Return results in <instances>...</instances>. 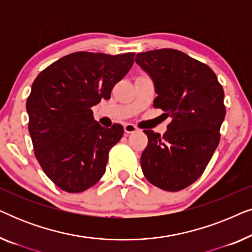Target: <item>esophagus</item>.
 Returning a JSON list of instances; mask_svg holds the SVG:
<instances>
[{
  "label": "esophagus",
  "instance_id": "1",
  "mask_svg": "<svg viewBox=\"0 0 252 252\" xmlns=\"http://www.w3.org/2000/svg\"><path fill=\"white\" fill-rule=\"evenodd\" d=\"M124 130H125L126 134H132L136 132L137 127L132 125V124H126V125H124Z\"/></svg>",
  "mask_w": 252,
  "mask_h": 252
}]
</instances>
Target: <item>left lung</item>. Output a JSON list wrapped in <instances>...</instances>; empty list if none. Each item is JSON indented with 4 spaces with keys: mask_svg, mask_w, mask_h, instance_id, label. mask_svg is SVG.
Listing matches in <instances>:
<instances>
[{
    "mask_svg": "<svg viewBox=\"0 0 252 252\" xmlns=\"http://www.w3.org/2000/svg\"><path fill=\"white\" fill-rule=\"evenodd\" d=\"M135 62L154 80V108L172 118L164 135L143 130V174L163 190H182L203 174L219 144L226 115L222 86L208 65L175 49L140 53Z\"/></svg>",
    "mask_w": 252,
    "mask_h": 252,
    "instance_id": "8db88e82",
    "label": "left lung"
}]
</instances>
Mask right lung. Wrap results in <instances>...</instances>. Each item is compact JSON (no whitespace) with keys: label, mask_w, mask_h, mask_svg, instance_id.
I'll list each match as a JSON object with an SVG mask.
<instances>
[{"label":"right lung","mask_w":252,"mask_h":252,"mask_svg":"<svg viewBox=\"0 0 252 252\" xmlns=\"http://www.w3.org/2000/svg\"><path fill=\"white\" fill-rule=\"evenodd\" d=\"M134 55L78 51L54 62L34 80L26 101L34 155L62 190L85 191L104 174L124 128L119 124L102 127L92 106L110 98L132 67Z\"/></svg>","instance_id":"1"}]
</instances>
